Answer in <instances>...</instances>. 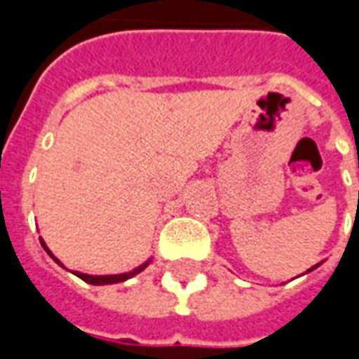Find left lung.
Masks as SVG:
<instances>
[{"label": "left lung", "instance_id": "1", "mask_svg": "<svg viewBox=\"0 0 359 359\" xmlns=\"http://www.w3.org/2000/svg\"><path fill=\"white\" fill-rule=\"evenodd\" d=\"M319 265H321V264H317V265H313V267H311V269H308V271H306V273H309V271H313V269H317V267H319Z\"/></svg>", "mask_w": 359, "mask_h": 359}]
</instances>
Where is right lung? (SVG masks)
Instances as JSON below:
<instances>
[{
  "instance_id": "right-lung-1",
  "label": "right lung",
  "mask_w": 359,
  "mask_h": 359,
  "mask_svg": "<svg viewBox=\"0 0 359 359\" xmlns=\"http://www.w3.org/2000/svg\"><path fill=\"white\" fill-rule=\"evenodd\" d=\"M40 242H42L43 250H46V252H48L51 257H53V262L61 265V267H65V265L59 262L57 257L51 254L50 248L46 246V242H43L42 238H40ZM148 265H149V259L146 262V264H142L140 267H136V269L128 271V273H121V275H86V273H81V271H74V275H76L79 278H82L84 283H88V285H97V286H100V285H113V283H123V280H126V278H133L134 275H138L140 271L146 269Z\"/></svg>"
}]
</instances>
